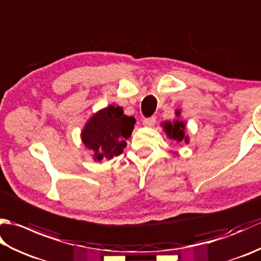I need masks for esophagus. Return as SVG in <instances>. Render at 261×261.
<instances>
[{"mask_svg": "<svg viewBox=\"0 0 261 261\" xmlns=\"http://www.w3.org/2000/svg\"><path fill=\"white\" fill-rule=\"evenodd\" d=\"M156 123V116H150V118H146L143 120V125L146 126H152Z\"/></svg>", "mask_w": 261, "mask_h": 261, "instance_id": "34e87169", "label": "esophagus"}]
</instances>
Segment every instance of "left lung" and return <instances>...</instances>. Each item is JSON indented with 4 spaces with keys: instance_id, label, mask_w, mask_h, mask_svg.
Masks as SVG:
<instances>
[{
    "instance_id": "left-lung-1",
    "label": "left lung",
    "mask_w": 261,
    "mask_h": 261,
    "mask_svg": "<svg viewBox=\"0 0 261 261\" xmlns=\"http://www.w3.org/2000/svg\"><path fill=\"white\" fill-rule=\"evenodd\" d=\"M165 130L167 132V135L173 138L174 140L177 141H181L184 140L185 142H187V137H185V124L182 123L181 121H175L174 123H170V122H166L164 124Z\"/></svg>"
}]
</instances>
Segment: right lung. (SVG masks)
<instances>
[{
  "label": "right lung",
  "mask_w": 261,
  "mask_h": 261,
  "mask_svg": "<svg viewBox=\"0 0 261 261\" xmlns=\"http://www.w3.org/2000/svg\"><path fill=\"white\" fill-rule=\"evenodd\" d=\"M135 123V118L124 115L120 107L110 105L87 122L82 139L88 149H92L97 162L112 159L123 151Z\"/></svg>",
  "instance_id": "obj_1"
}]
</instances>
